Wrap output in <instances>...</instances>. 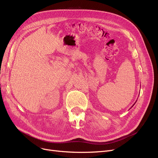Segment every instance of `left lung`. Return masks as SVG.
I'll return each mask as SVG.
<instances>
[{
	"label": "left lung",
	"instance_id": "obj_1",
	"mask_svg": "<svg viewBox=\"0 0 158 158\" xmlns=\"http://www.w3.org/2000/svg\"><path fill=\"white\" fill-rule=\"evenodd\" d=\"M135 104H134V105H135ZM134 105H133V106H134ZM133 106H132V107H133Z\"/></svg>",
	"mask_w": 158,
	"mask_h": 158
}]
</instances>
